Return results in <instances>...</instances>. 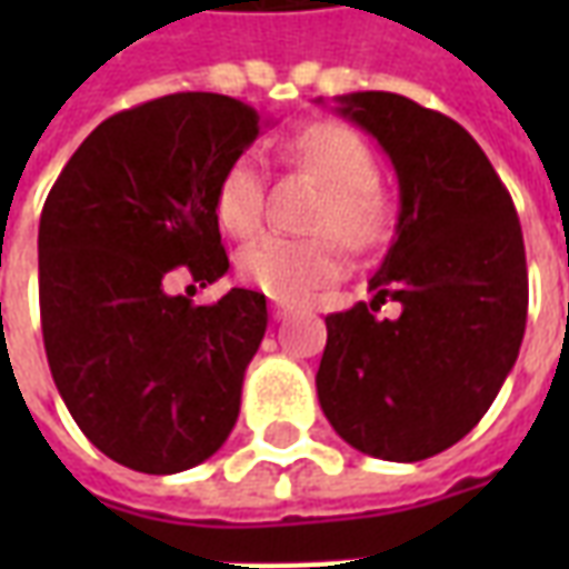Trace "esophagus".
Masks as SVG:
<instances>
[{"label": "esophagus", "instance_id": "1", "mask_svg": "<svg viewBox=\"0 0 569 569\" xmlns=\"http://www.w3.org/2000/svg\"><path fill=\"white\" fill-rule=\"evenodd\" d=\"M289 305H283V301H273L271 305V317L273 320H286V317H289Z\"/></svg>", "mask_w": 569, "mask_h": 569}]
</instances>
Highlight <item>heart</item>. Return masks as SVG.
Listing matches in <instances>:
<instances>
[{
  "label": "heart",
  "instance_id": "heart-1",
  "mask_svg": "<svg viewBox=\"0 0 569 569\" xmlns=\"http://www.w3.org/2000/svg\"><path fill=\"white\" fill-rule=\"evenodd\" d=\"M289 161L305 167L326 186L317 228L335 231L350 249H371L390 228V200L378 188V163L366 140L345 124H313L286 142ZM264 212V179L259 158L237 154L216 186V219L231 237H249ZM345 271L341 247L332 234H261L240 249L237 273L277 301H305Z\"/></svg>",
  "mask_w": 569,
  "mask_h": 569
}]
</instances>
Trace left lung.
<instances>
[{
	"instance_id": "1",
	"label": "left lung",
	"mask_w": 569,
	"mask_h": 569,
	"mask_svg": "<svg viewBox=\"0 0 569 569\" xmlns=\"http://www.w3.org/2000/svg\"><path fill=\"white\" fill-rule=\"evenodd\" d=\"M338 112L387 151L399 222L371 305L326 317L317 396L347 445L415 463L463 439L512 371L525 237L488 154L453 118L387 91L345 93ZM387 300L403 310L396 321L377 317Z\"/></svg>"
}]
</instances>
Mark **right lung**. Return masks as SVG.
Instances as JSON below:
<instances>
[{"label":"right lung","instance_id":"add662e5","mask_svg":"<svg viewBox=\"0 0 569 569\" xmlns=\"http://www.w3.org/2000/svg\"><path fill=\"white\" fill-rule=\"evenodd\" d=\"M261 133L252 106L170 93L106 118L69 158L39 222V310L69 415L116 463L173 476L219 451L240 415L268 305L167 296L186 268L228 271L216 186Z\"/></svg>","mask_w":569,"mask_h":569}]
</instances>
